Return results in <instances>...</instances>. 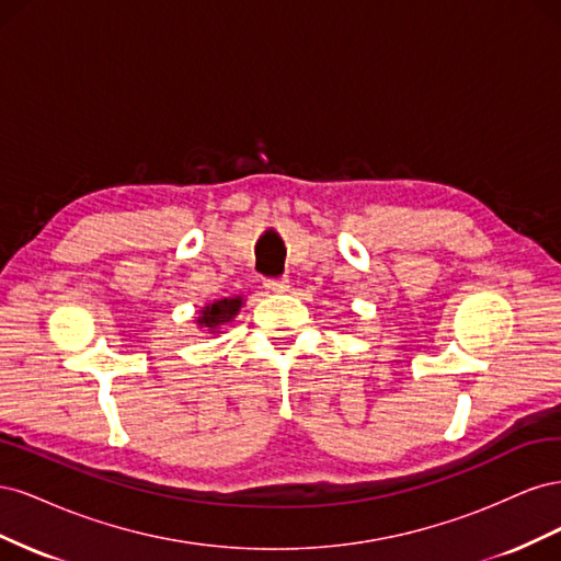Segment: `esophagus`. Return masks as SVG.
I'll return each mask as SVG.
<instances>
[{
  "label": "esophagus",
  "mask_w": 561,
  "mask_h": 561,
  "mask_svg": "<svg viewBox=\"0 0 561 561\" xmlns=\"http://www.w3.org/2000/svg\"><path fill=\"white\" fill-rule=\"evenodd\" d=\"M264 287H266L268 293H285L287 287H290V280H287L285 276H280V278H266Z\"/></svg>",
  "instance_id": "34e87169"
}]
</instances>
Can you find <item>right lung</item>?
Here are the masks:
<instances>
[{
    "label": "right lung",
    "instance_id": "add662e5",
    "mask_svg": "<svg viewBox=\"0 0 561 561\" xmlns=\"http://www.w3.org/2000/svg\"><path fill=\"white\" fill-rule=\"evenodd\" d=\"M243 299L241 297H233V299H219L215 304H210V307H206L201 311L198 316V325L208 328L210 332H215L219 325H225V322H229L236 313H239Z\"/></svg>",
    "mask_w": 561,
    "mask_h": 561
}]
</instances>
